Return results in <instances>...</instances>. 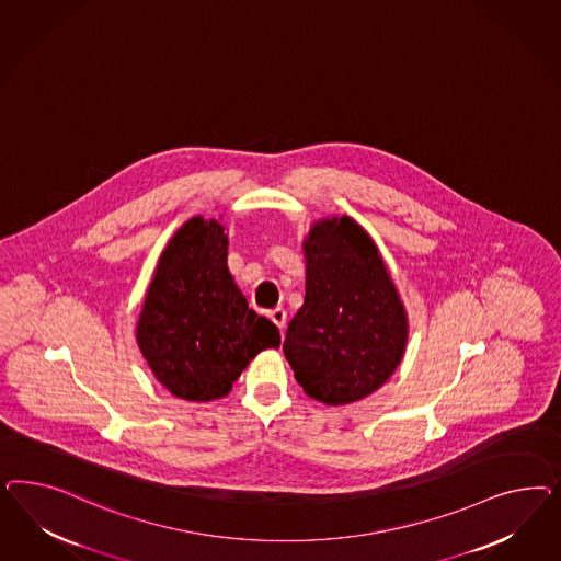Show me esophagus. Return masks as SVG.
Listing matches in <instances>:
<instances>
[{
	"mask_svg": "<svg viewBox=\"0 0 561 561\" xmlns=\"http://www.w3.org/2000/svg\"><path fill=\"white\" fill-rule=\"evenodd\" d=\"M270 319H272L273 323L279 327V331H284L286 329V319H288V314H286V310L284 308H273L270 310Z\"/></svg>",
	"mask_w": 561,
	"mask_h": 561,
	"instance_id": "34e87169",
	"label": "esophagus"
}]
</instances>
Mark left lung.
<instances>
[{
	"mask_svg": "<svg viewBox=\"0 0 561 561\" xmlns=\"http://www.w3.org/2000/svg\"><path fill=\"white\" fill-rule=\"evenodd\" d=\"M305 305L284 354L298 385L324 405L378 391L401 364L408 310L373 237L350 216L314 221L302 242Z\"/></svg>",
	"mask_w": 561,
	"mask_h": 561,
	"instance_id": "1",
	"label": "left lung"
}]
</instances>
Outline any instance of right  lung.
Segmentation results:
<instances>
[{"label": "right lung", "mask_w": 561, "mask_h": 561, "mask_svg": "<svg viewBox=\"0 0 561 561\" xmlns=\"http://www.w3.org/2000/svg\"><path fill=\"white\" fill-rule=\"evenodd\" d=\"M136 340L156 380L197 403L226 397L259 352L279 347V329L249 308L228 270L220 221L195 216L172 234L146 291Z\"/></svg>", "instance_id": "right-lung-1"}]
</instances>
